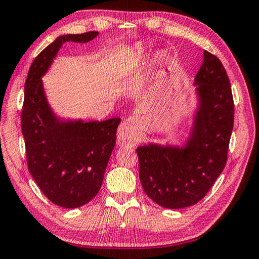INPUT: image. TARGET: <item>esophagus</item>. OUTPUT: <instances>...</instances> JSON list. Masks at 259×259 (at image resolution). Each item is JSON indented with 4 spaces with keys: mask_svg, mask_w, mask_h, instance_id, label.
<instances>
[{
    "mask_svg": "<svg viewBox=\"0 0 259 259\" xmlns=\"http://www.w3.org/2000/svg\"><path fill=\"white\" fill-rule=\"evenodd\" d=\"M140 135L130 120H124L118 126L117 141L121 146H135L139 142Z\"/></svg>",
    "mask_w": 259,
    "mask_h": 259,
    "instance_id": "esophagus-1",
    "label": "esophagus"
}]
</instances>
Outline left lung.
Segmentation results:
<instances>
[{"instance_id": "left-lung-1", "label": "left lung", "mask_w": 259, "mask_h": 259, "mask_svg": "<svg viewBox=\"0 0 259 259\" xmlns=\"http://www.w3.org/2000/svg\"><path fill=\"white\" fill-rule=\"evenodd\" d=\"M200 106L185 148L139 147L140 181L158 205L179 209L196 205L223 171L234 122L229 76L219 58L203 52L196 76Z\"/></svg>"}]
</instances>
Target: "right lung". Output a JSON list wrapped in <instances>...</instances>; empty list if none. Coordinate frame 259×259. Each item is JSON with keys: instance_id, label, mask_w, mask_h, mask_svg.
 Here are the masks:
<instances>
[{"instance_id": "right-lung-1", "label": "right lung", "mask_w": 259, "mask_h": 259, "mask_svg": "<svg viewBox=\"0 0 259 259\" xmlns=\"http://www.w3.org/2000/svg\"><path fill=\"white\" fill-rule=\"evenodd\" d=\"M98 34L88 31L58 37L34 59L25 83L21 131L27 166L44 196L65 208L83 206L98 194L120 119L59 120L45 99L40 77L63 43H85Z\"/></svg>"}]
</instances>
